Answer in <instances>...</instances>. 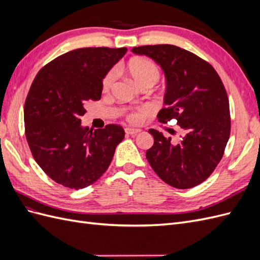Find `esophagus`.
<instances>
[{"label":"esophagus","instance_id":"34e87169","mask_svg":"<svg viewBox=\"0 0 260 260\" xmlns=\"http://www.w3.org/2000/svg\"><path fill=\"white\" fill-rule=\"evenodd\" d=\"M124 132H125V135H128V136H136V135H138V133L141 132V130H140V129L125 128V129H124Z\"/></svg>","mask_w":260,"mask_h":260}]
</instances>
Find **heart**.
Instances as JSON below:
<instances>
[{
	"label": "heart",
	"instance_id": "obj_1",
	"mask_svg": "<svg viewBox=\"0 0 260 260\" xmlns=\"http://www.w3.org/2000/svg\"><path fill=\"white\" fill-rule=\"evenodd\" d=\"M125 70L128 74L132 77V79L135 80L141 88L144 86L151 85L153 86L158 82L160 78V70L154 61L143 58V57H135L128 61V64L125 65ZM117 77V72L115 69L109 70L106 74L103 79V83H102V88H103L104 92H109L115 84ZM142 117V112L140 113H132L129 114L127 119L131 123H137Z\"/></svg>",
	"mask_w": 260,
	"mask_h": 260
}]
</instances>
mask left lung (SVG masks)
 <instances>
[{
	"label": "left lung",
	"mask_w": 260,
	"mask_h": 260,
	"mask_svg": "<svg viewBox=\"0 0 260 260\" xmlns=\"http://www.w3.org/2000/svg\"><path fill=\"white\" fill-rule=\"evenodd\" d=\"M132 52L154 59L166 76L164 104L157 115L184 130L178 142L149 129L153 146L146 158L164 182L191 188L205 181L221 160L230 137L229 100L219 75L198 55L171 44L144 45Z\"/></svg>",
	"instance_id": "8db88e82"
}]
</instances>
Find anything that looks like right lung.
<instances>
[{"label":"right lung","mask_w":260,"mask_h":260,"mask_svg":"<svg viewBox=\"0 0 260 260\" xmlns=\"http://www.w3.org/2000/svg\"><path fill=\"white\" fill-rule=\"evenodd\" d=\"M125 48H83L46 64L35 78L23 108L27 142L35 160L55 182L79 190L104 174L124 138L118 124L81 125L89 101H99L102 83Z\"/></svg>","instance_id":"1"}]
</instances>
